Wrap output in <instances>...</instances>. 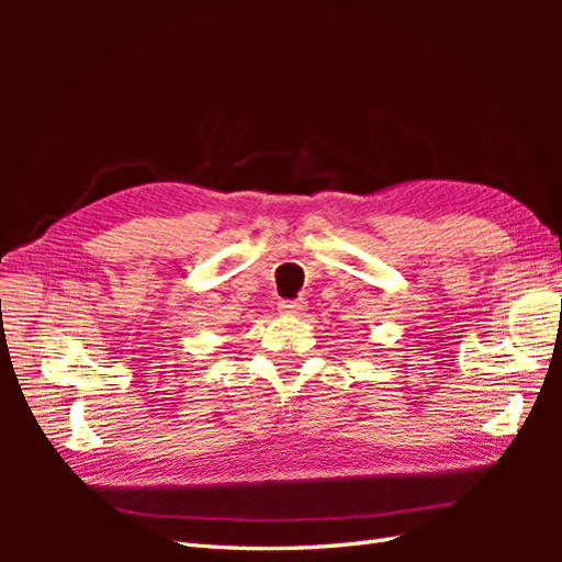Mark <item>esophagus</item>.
Returning a JSON list of instances; mask_svg holds the SVG:
<instances>
[{"label": "esophagus", "mask_w": 562, "mask_h": 562, "mask_svg": "<svg viewBox=\"0 0 562 562\" xmlns=\"http://www.w3.org/2000/svg\"><path fill=\"white\" fill-rule=\"evenodd\" d=\"M279 312L288 314V316H302L307 312V302L304 300H283L279 302Z\"/></svg>", "instance_id": "esophagus-1"}]
</instances>
